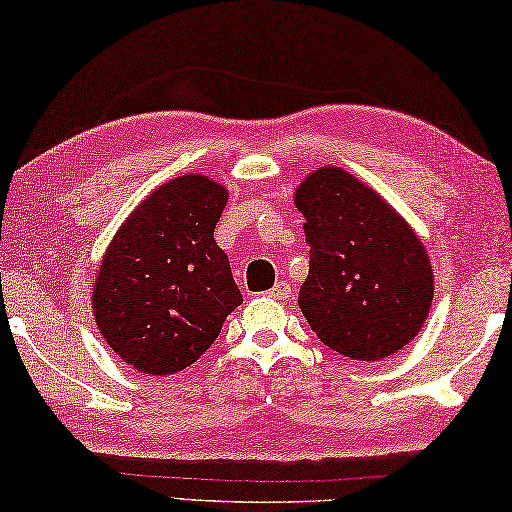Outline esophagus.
<instances>
[{
  "instance_id": "esophagus-1",
  "label": "esophagus",
  "mask_w": 512,
  "mask_h": 512,
  "mask_svg": "<svg viewBox=\"0 0 512 512\" xmlns=\"http://www.w3.org/2000/svg\"><path fill=\"white\" fill-rule=\"evenodd\" d=\"M290 292H292V290H290V283H288V281H279L270 292H267V297L281 299V301H283V299L290 297Z\"/></svg>"
}]
</instances>
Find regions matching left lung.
I'll return each instance as SVG.
<instances>
[{
	"label": "left lung",
	"instance_id": "8db88e82",
	"mask_svg": "<svg viewBox=\"0 0 512 512\" xmlns=\"http://www.w3.org/2000/svg\"><path fill=\"white\" fill-rule=\"evenodd\" d=\"M310 245L299 308L328 348L378 362L418 335L434 299L427 249L400 213L344 168L310 173L294 193Z\"/></svg>",
	"mask_w": 512,
	"mask_h": 512
}]
</instances>
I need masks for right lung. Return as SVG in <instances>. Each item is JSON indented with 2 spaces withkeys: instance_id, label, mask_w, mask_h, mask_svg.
Returning <instances> with one entry per match:
<instances>
[{
  "instance_id": "obj_1",
  "label": "right lung",
  "mask_w": 512,
  "mask_h": 512,
  "mask_svg": "<svg viewBox=\"0 0 512 512\" xmlns=\"http://www.w3.org/2000/svg\"><path fill=\"white\" fill-rule=\"evenodd\" d=\"M229 193L206 175L155 188L116 231L92 292L98 330L132 369L173 375L197 362L242 303L213 238Z\"/></svg>"
}]
</instances>
